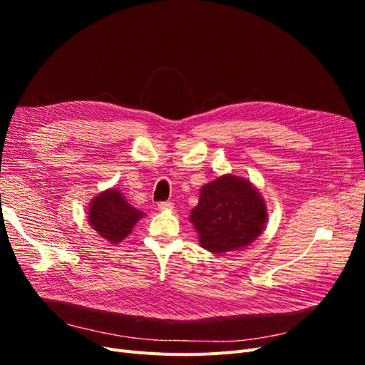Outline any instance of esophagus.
I'll use <instances>...</instances> for the list:
<instances>
[{
	"label": "esophagus",
	"instance_id": "34e87169",
	"mask_svg": "<svg viewBox=\"0 0 365 365\" xmlns=\"http://www.w3.org/2000/svg\"><path fill=\"white\" fill-rule=\"evenodd\" d=\"M158 208L160 210H170V208H173V202L172 201H161V202H158Z\"/></svg>",
	"mask_w": 365,
	"mask_h": 365
}]
</instances>
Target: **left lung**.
Listing matches in <instances>:
<instances>
[{
    "label": "left lung",
    "mask_w": 365,
    "mask_h": 365,
    "mask_svg": "<svg viewBox=\"0 0 365 365\" xmlns=\"http://www.w3.org/2000/svg\"><path fill=\"white\" fill-rule=\"evenodd\" d=\"M190 220L201 245L216 254L250 245L262 233L267 207L254 187L235 176L205 184Z\"/></svg>",
    "instance_id": "left-lung-1"
}]
</instances>
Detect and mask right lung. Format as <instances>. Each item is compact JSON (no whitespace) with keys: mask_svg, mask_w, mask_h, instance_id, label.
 Returning <instances> with one entry per match:
<instances>
[{"mask_svg":"<svg viewBox=\"0 0 365 365\" xmlns=\"http://www.w3.org/2000/svg\"><path fill=\"white\" fill-rule=\"evenodd\" d=\"M141 216L140 210L129 205L115 189L98 195L88 213L91 227L111 244L123 240Z\"/></svg>","mask_w":365,"mask_h":365,"instance_id":"1","label":"right lung"}]
</instances>
